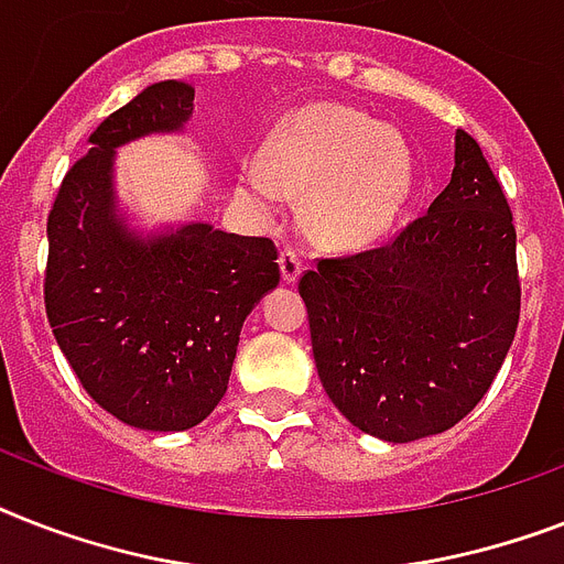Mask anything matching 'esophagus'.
I'll return each instance as SVG.
<instances>
[{
	"instance_id": "obj_1",
	"label": "esophagus",
	"mask_w": 564,
	"mask_h": 564,
	"mask_svg": "<svg viewBox=\"0 0 564 564\" xmlns=\"http://www.w3.org/2000/svg\"><path fill=\"white\" fill-rule=\"evenodd\" d=\"M278 263H281L283 283H295L297 278H301V258H297L295 249H283L281 258H278Z\"/></svg>"
}]
</instances>
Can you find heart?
<instances>
[{
	"label": "heart",
	"instance_id": "heart-1",
	"mask_svg": "<svg viewBox=\"0 0 564 564\" xmlns=\"http://www.w3.org/2000/svg\"><path fill=\"white\" fill-rule=\"evenodd\" d=\"M411 187L414 159L400 132L333 100L283 118L263 148V164H242L237 176L242 199L260 210L306 194V228L333 249L379 240L409 203Z\"/></svg>",
	"mask_w": 564,
	"mask_h": 564
}]
</instances>
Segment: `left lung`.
I'll return each mask as SVG.
<instances>
[{"label": "left lung", "mask_w": 564, "mask_h": 564, "mask_svg": "<svg viewBox=\"0 0 564 564\" xmlns=\"http://www.w3.org/2000/svg\"><path fill=\"white\" fill-rule=\"evenodd\" d=\"M297 290L324 391L359 432L411 443L460 423L521 306L510 205L478 141L455 132L448 185L397 240L318 260Z\"/></svg>", "instance_id": "obj_1"}]
</instances>
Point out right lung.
Masks as SVG:
<instances>
[{"mask_svg": "<svg viewBox=\"0 0 564 564\" xmlns=\"http://www.w3.org/2000/svg\"><path fill=\"white\" fill-rule=\"evenodd\" d=\"M194 86H148L91 132L48 214L45 313L100 409L144 432H185L226 397L246 315L281 281L267 237L210 223L139 231L118 205L116 153L182 132Z\"/></svg>", "mask_w": 564, "mask_h": 564, "instance_id": "add662e5", "label": "right lung"}]
</instances>
